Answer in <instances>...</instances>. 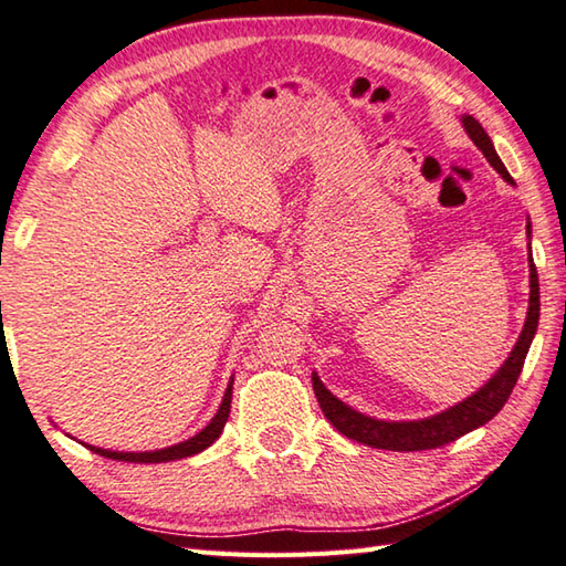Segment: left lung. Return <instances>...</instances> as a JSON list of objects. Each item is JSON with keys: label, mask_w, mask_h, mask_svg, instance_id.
Wrapping results in <instances>:
<instances>
[{"label": "left lung", "mask_w": 566, "mask_h": 566, "mask_svg": "<svg viewBox=\"0 0 566 566\" xmlns=\"http://www.w3.org/2000/svg\"><path fill=\"white\" fill-rule=\"evenodd\" d=\"M461 123H463V130L475 143L478 150L485 155L490 167H493L507 185L515 187V179L510 177V172L503 165V159L497 157L493 140H490L488 133L483 130V125L478 123L473 115H463ZM530 233H532V223L527 219V237ZM527 263H530V307H527L525 327H522L517 343H515L513 352H510V357L503 361V367H500L495 375L490 377L475 394H471V397L463 401H458L451 409L433 413V416H426V419L384 421V419H375V416H367V413L347 407L345 401H339L335 394L329 391L323 381H319L317 371H313V389H315L319 409H323V413H325V419L333 423L339 433L347 436V439L371 446V449H384V451L439 449V446L461 439V436L478 429V426H485L500 409L505 407L507 397L513 394V387L517 384L522 365H525L530 345L537 333L539 281H537V269H535V261H532V253H527Z\"/></svg>", "instance_id": "left-lung-1"}]
</instances>
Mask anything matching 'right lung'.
Instances as JSON below:
<instances>
[{
  "mask_svg": "<svg viewBox=\"0 0 566 566\" xmlns=\"http://www.w3.org/2000/svg\"><path fill=\"white\" fill-rule=\"evenodd\" d=\"M231 391H233V377L229 381L227 391H223V399L219 403L214 419H211L199 433H195L191 439H187L182 443L167 446V449H159V451H140V453L108 451V449H98V446H88V449L98 455L113 458V461H125V463H167V461H179V458H187V455H197L205 449H209V446L221 436L223 426H227L229 411H231Z\"/></svg>",
  "mask_w": 566,
  "mask_h": 566,
  "instance_id": "right-lung-1",
  "label": "right lung"
}]
</instances>
